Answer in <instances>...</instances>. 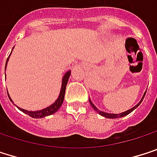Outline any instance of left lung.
<instances>
[{
    "instance_id": "obj_1",
    "label": "left lung",
    "mask_w": 157,
    "mask_h": 157,
    "mask_svg": "<svg viewBox=\"0 0 157 157\" xmlns=\"http://www.w3.org/2000/svg\"><path fill=\"white\" fill-rule=\"evenodd\" d=\"M146 93V92H145ZM145 93H144V95H145ZM144 97L142 98V100L140 101V102L137 104V105H135L134 107H132L131 110H128V111H126V112H124V113H120V114H114V113H104V112H101V111H100V110H98L95 106H94V104L90 101V105L92 106V108L99 113V114H101V116H103V117H106V118H110V119H115V118H119V117H123V116H125V115H127V114H129V113H131L134 109H136L140 104H141V102L143 101V100H144Z\"/></svg>"
}]
</instances>
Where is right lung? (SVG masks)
Here are the masks:
<instances>
[{
  "label": "right lung",
  "mask_w": 157,
  "mask_h": 157,
  "mask_svg": "<svg viewBox=\"0 0 157 157\" xmlns=\"http://www.w3.org/2000/svg\"><path fill=\"white\" fill-rule=\"evenodd\" d=\"M7 61H8V58L6 60V64H7ZM6 64H5V68H6ZM69 76H70V71H67L64 77H63V79H62V87H61V90H60V94L58 96V99L52 104L50 105L49 107L44 109V110H41V111H36V112H29V111H26V110H24V109H21L19 108L20 111H22L23 113H26L27 115L31 116L32 118H43L45 117V116H48V115H51L53 113H55L56 112H57V110L61 107L62 103H63V101H64V97H65V90H66V87H67V81H68V78H69ZM8 94V92H7ZM9 96V95H8ZM9 99L11 101H13L9 96Z\"/></svg>",
  "instance_id": "obj_1"
}]
</instances>
